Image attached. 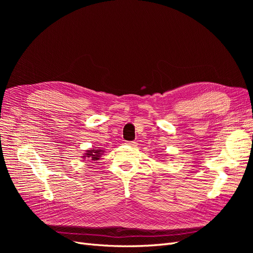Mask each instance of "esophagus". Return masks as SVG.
<instances>
[{
	"label": "esophagus",
	"instance_id": "34e87169",
	"mask_svg": "<svg viewBox=\"0 0 253 253\" xmlns=\"http://www.w3.org/2000/svg\"><path fill=\"white\" fill-rule=\"evenodd\" d=\"M126 144H128L129 147H136V145H137V142H135V141H128Z\"/></svg>",
	"mask_w": 253,
	"mask_h": 253
}]
</instances>
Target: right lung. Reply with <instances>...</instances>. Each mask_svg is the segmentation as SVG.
<instances>
[{
	"mask_svg": "<svg viewBox=\"0 0 253 253\" xmlns=\"http://www.w3.org/2000/svg\"><path fill=\"white\" fill-rule=\"evenodd\" d=\"M100 154H101V150H90V151H87L86 157H88V159H91V160H97L99 159V157H100Z\"/></svg>",
	"mask_w": 253,
	"mask_h": 253,
	"instance_id": "obj_1",
	"label": "right lung"
}]
</instances>
